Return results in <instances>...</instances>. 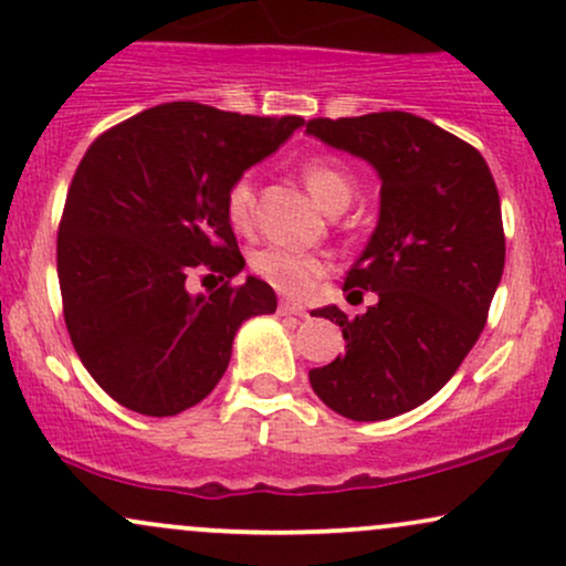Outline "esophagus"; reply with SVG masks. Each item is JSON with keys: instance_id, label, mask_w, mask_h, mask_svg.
Instances as JSON below:
<instances>
[{"instance_id": "1", "label": "esophagus", "mask_w": 566, "mask_h": 566, "mask_svg": "<svg viewBox=\"0 0 566 566\" xmlns=\"http://www.w3.org/2000/svg\"><path fill=\"white\" fill-rule=\"evenodd\" d=\"M279 314H282V316H308V311H305L303 305H297V303L282 301V303H279Z\"/></svg>"}]
</instances>
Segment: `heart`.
<instances>
[{"label": "heart", "instance_id": "obj_1", "mask_svg": "<svg viewBox=\"0 0 566 566\" xmlns=\"http://www.w3.org/2000/svg\"><path fill=\"white\" fill-rule=\"evenodd\" d=\"M303 184L314 193L327 212H337L348 205L356 191V178L350 167L333 154H319L311 157L301 167ZM226 216L233 223V229L247 231L255 218V180L250 172L239 175L226 191ZM252 269L255 274L265 279L271 287L292 297L308 295L314 284L327 274L329 263L319 252L297 250V247L269 244L263 250L252 252Z\"/></svg>", "mask_w": 566, "mask_h": 566}]
</instances>
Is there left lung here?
Instances as JSON below:
<instances>
[{"label": "left lung", "mask_w": 566, "mask_h": 566, "mask_svg": "<svg viewBox=\"0 0 566 566\" xmlns=\"http://www.w3.org/2000/svg\"><path fill=\"white\" fill-rule=\"evenodd\" d=\"M305 133L367 159L380 218L346 287L378 303L340 324L346 354L308 373L316 396L359 423L409 412L452 378L482 335L505 265L495 178L471 143L407 112L311 119Z\"/></svg>", "instance_id": "1"}]
</instances>
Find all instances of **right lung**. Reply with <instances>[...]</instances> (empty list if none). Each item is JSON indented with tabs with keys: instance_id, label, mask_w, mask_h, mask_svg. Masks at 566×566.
Masks as SVG:
<instances>
[{
	"instance_id": "obj_1",
	"label": "right lung",
	"mask_w": 566,
	"mask_h": 566,
	"mask_svg": "<svg viewBox=\"0 0 566 566\" xmlns=\"http://www.w3.org/2000/svg\"><path fill=\"white\" fill-rule=\"evenodd\" d=\"M301 125L178 101L87 148L57 226V282L82 365L122 407L167 418L199 405L223 378L242 322L276 311L261 279L231 284L244 258L226 191ZM193 270L227 282L191 296Z\"/></svg>"
}]
</instances>
